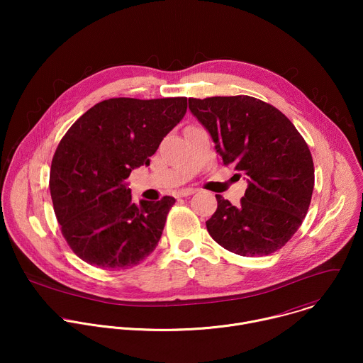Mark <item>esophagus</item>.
Returning a JSON list of instances; mask_svg holds the SVG:
<instances>
[{
  "mask_svg": "<svg viewBox=\"0 0 363 363\" xmlns=\"http://www.w3.org/2000/svg\"><path fill=\"white\" fill-rule=\"evenodd\" d=\"M196 192V189L195 188H184V189H179L178 192H177V196L179 198V196H189V195H192V194H195Z\"/></svg>",
  "mask_w": 363,
  "mask_h": 363,
  "instance_id": "34e87169",
  "label": "esophagus"
}]
</instances>
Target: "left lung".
Wrapping results in <instances>:
<instances>
[{
	"label": "left lung",
	"mask_w": 363,
	"mask_h": 363,
	"mask_svg": "<svg viewBox=\"0 0 363 363\" xmlns=\"http://www.w3.org/2000/svg\"><path fill=\"white\" fill-rule=\"evenodd\" d=\"M188 105L224 165L234 164L248 184L237 206L216 195L217 211L206 221L210 235L244 257L280 250L312 199L315 168L307 143L279 109L251 96L188 99Z\"/></svg>",
	"instance_id": "1"
}]
</instances>
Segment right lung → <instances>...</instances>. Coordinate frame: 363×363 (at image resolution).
Masks as SVG:
<instances>
[{
  "instance_id": "add662e5",
  "label": "right lung",
  "mask_w": 363,
  "mask_h": 363,
  "mask_svg": "<svg viewBox=\"0 0 363 363\" xmlns=\"http://www.w3.org/2000/svg\"><path fill=\"white\" fill-rule=\"evenodd\" d=\"M186 113V97L103 100L60 140L50 194L62 233L83 262L121 270L157 248L175 198L132 202L128 178L149 165L162 139Z\"/></svg>"
}]
</instances>
